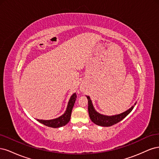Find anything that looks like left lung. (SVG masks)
Segmentation results:
<instances>
[{
	"mask_svg": "<svg viewBox=\"0 0 159 159\" xmlns=\"http://www.w3.org/2000/svg\"><path fill=\"white\" fill-rule=\"evenodd\" d=\"M86 97H87V99L88 100V112L90 119L91 120V121L94 123L95 124L102 127L112 126L113 125L122 121L125 117H127V115L131 112V111L134 108V105L137 103V102L134 103V105H133L131 107H130L129 109H127L126 111L118 115L108 116V115H105L98 113L97 111L95 109L89 96L86 95Z\"/></svg>",
	"mask_w": 159,
	"mask_h": 159,
	"instance_id": "1",
	"label": "left lung"
}]
</instances>
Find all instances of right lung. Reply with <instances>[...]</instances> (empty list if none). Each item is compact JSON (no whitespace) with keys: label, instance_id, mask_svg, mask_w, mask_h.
<instances>
[{"label":"right lung","instance_id":"1","mask_svg":"<svg viewBox=\"0 0 159 159\" xmlns=\"http://www.w3.org/2000/svg\"><path fill=\"white\" fill-rule=\"evenodd\" d=\"M76 98L77 95L75 93L72 94V95L70 98L68 105H67V108L65 113L63 115H61L59 117L50 120L37 119V121L38 122H40V123L46 126L52 128H58L66 125L67 123H68L70 120L71 111L75 102Z\"/></svg>","mask_w":159,"mask_h":159}]
</instances>
